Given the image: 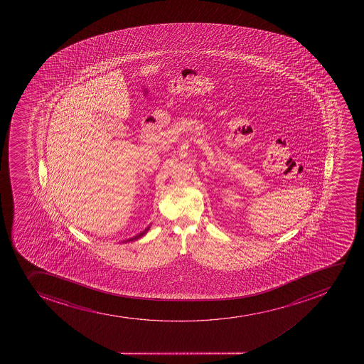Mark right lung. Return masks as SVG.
<instances>
[{
	"label": "right lung",
	"instance_id": "1",
	"mask_svg": "<svg viewBox=\"0 0 364 364\" xmlns=\"http://www.w3.org/2000/svg\"><path fill=\"white\" fill-rule=\"evenodd\" d=\"M148 229H149V228H147V229H146V230L142 231V232H141V234L136 235V236H135V237L130 238V240H128V241H134V240H137V238L142 237V236H144V235L146 234V232H147ZM128 241H127V242H128Z\"/></svg>",
	"mask_w": 364,
	"mask_h": 364
}]
</instances>
